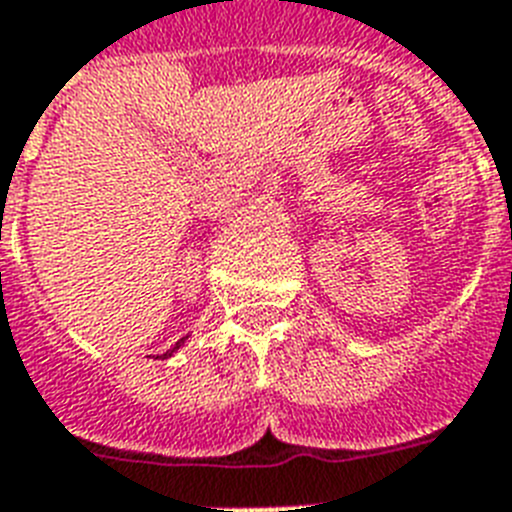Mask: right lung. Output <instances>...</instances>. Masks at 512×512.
<instances>
[{
  "label": "right lung",
  "instance_id": "add662e5",
  "mask_svg": "<svg viewBox=\"0 0 512 512\" xmlns=\"http://www.w3.org/2000/svg\"><path fill=\"white\" fill-rule=\"evenodd\" d=\"M186 339H189V336H184V339H181V342H176V347H173V350H168V352H162V355H160V360H168V357H170V355H173V352H176V350H178V347H181V344H184V342H186Z\"/></svg>",
  "mask_w": 512,
  "mask_h": 512
}]
</instances>
